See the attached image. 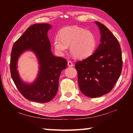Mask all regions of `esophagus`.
I'll return each instance as SVG.
<instances>
[{"instance_id":"obj_1","label":"esophagus","mask_w":133,"mask_h":133,"mask_svg":"<svg viewBox=\"0 0 133 133\" xmlns=\"http://www.w3.org/2000/svg\"><path fill=\"white\" fill-rule=\"evenodd\" d=\"M67 65H68L69 67H72L74 65H73V63H72L71 61H69L68 62H67Z\"/></svg>"}]
</instances>
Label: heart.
<instances>
[{"mask_svg":"<svg viewBox=\"0 0 133 133\" xmlns=\"http://www.w3.org/2000/svg\"><path fill=\"white\" fill-rule=\"evenodd\" d=\"M58 36L53 42L56 51L63 54L70 46L71 55L78 59L89 58L94 53L97 46L94 34L79 27L63 28L59 31Z\"/></svg>","mask_w":133,"mask_h":133,"instance_id":"b5f03b06","label":"heart"}]
</instances>
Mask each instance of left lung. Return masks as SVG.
I'll use <instances>...</instances> for the list:
<instances>
[{"label": "left lung", "instance_id": "8db88e82", "mask_svg": "<svg viewBox=\"0 0 133 133\" xmlns=\"http://www.w3.org/2000/svg\"><path fill=\"white\" fill-rule=\"evenodd\" d=\"M95 23L100 31V44L92 55L75 65L81 91L90 98L99 97L111 91L122 69V52L117 38L104 25Z\"/></svg>", "mask_w": 133, "mask_h": 133}]
</instances>
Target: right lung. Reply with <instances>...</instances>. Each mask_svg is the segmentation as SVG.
I'll return each mask as SVG.
<instances>
[{
    "label": "right lung",
    "mask_w": 133,
    "mask_h": 133,
    "mask_svg": "<svg viewBox=\"0 0 133 133\" xmlns=\"http://www.w3.org/2000/svg\"><path fill=\"white\" fill-rule=\"evenodd\" d=\"M51 25L35 24L30 26L14 44L11 54V77L17 89L27 99L46 103L52 100L58 92L59 78L67 67L66 59L55 56L51 51L47 32ZM27 50L36 55L39 64L37 77L32 83L23 81L17 70V61L20 55Z\"/></svg>",
    "instance_id": "add662e5"
}]
</instances>
